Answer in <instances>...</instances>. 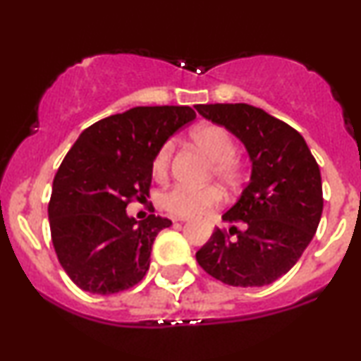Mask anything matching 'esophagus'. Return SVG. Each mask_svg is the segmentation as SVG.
Here are the masks:
<instances>
[{"instance_id":"1","label":"esophagus","mask_w":361,"mask_h":361,"mask_svg":"<svg viewBox=\"0 0 361 361\" xmlns=\"http://www.w3.org/2000/svg\"><path fill=\"white\" fill-rule=\"evenodd\" d=\"M173 220H175V222H186L188 219H186V216H175Z\"/></svg>"}]
</instances>
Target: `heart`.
Here are the masks:
<instances>
[{
    "label": "heart",
    "mask_w": 361,
    "mask_h": 361,
    "mask_svg": "<svg viewBox=\"0 0 361 361\" xmlns=\"http://www.w3.org/2000/svg\"><path fill=\"white\" fill-rule=\"evenodd\" d=\"M192 139L200 149L214 161V175L227 186H237L242 180L240 164L235 159L237 142L227 129L216 124H202L192 131ZM173 145L164 142L153 159L154 176H164L171 159ZM222 192L216 186L193 188L176 185L161 197L163 207L180 216H195L207 214L210 208L220 205Z\"/></svg>",
    "instance_id": "b5f03b06"
}]
</instances>
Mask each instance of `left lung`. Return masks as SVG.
I'll return each mask as SVG.
<instances>
[{"mask_svg":"<svg viewBox=\"0 0 361 361\" xmlns=\"http://www.w3.org/2000/svg\"><path fill=\"white\" fill-rule=\"evenodd\" d=\"M200 114L244 142L250 180L222 215L244 222L230 235L216 228L197 252L203 271L224 284L260 288L279 279L310 245L323 214V186L305 137L289 124L249 104H198Z\"/></svg>","mask_w":361,"mask_h":361,"instance_id":"8db88e82","label":"left lung"}]
</instances>
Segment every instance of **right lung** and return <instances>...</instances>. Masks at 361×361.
Listing matches in <instances>:
<instances>
[{
    "mask_svg": "<svg viewBox=\"0 0 361 361\" xmlns=\"http://www.w3.org/2000/svg\"><path fill=\"white\" fill-rule=\"evenodd\" d=\"M195 117L188 106L133 107L89 126L63 158L50 232L59 262L82 290L116 294L146 276L154 238L171 220L136 222L126 207L149 197L156 153Z\"/></svg>",
    "mask_w": 361,
    "mask_h": 361,
    "instance_id": "1",
    "label": "right lung"
}]
</instances>
